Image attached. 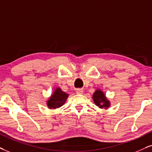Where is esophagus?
Masks as SVG:
<instances>
[{"label": "esophagus", "mask_w": 152, "mask_h": 152, "mask_svg": "<svg viewBox=\"0 0 152 152\" xmlns=\"http://www.w3.org/2000/svg\"><path fill=\"white\" fill-rule=\"evenodd\" d=\"M76 93H77V94H79V95H82V94L83 93V90L81 89V88H78V89H76Z\"/></svg>", "instance_id": "obj_1"}]
</instances>
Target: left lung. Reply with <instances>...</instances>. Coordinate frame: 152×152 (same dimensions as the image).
<instances>
[{"label":"left lung","mask_w":152,"mask_h":152,"mask_svg":"<svg viewBox=\"0 0 152 152\" xmlns=\"http://www.w3.org/2000/svg\"><path fill=\"white\" fill-rule=\"evenodd\" d=\"M93 98L94 100V102L97 106H98L100 108H105L107 109V107H109V102L107 100L106 97L101 90H96L94 93Z\"/></svg>","instance_id":"1"}]
</instances>
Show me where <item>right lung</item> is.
<instances>
[{
	"instance_id": "1",
	"label": "right lung",
	"mask_w": 152,
	"mask_h": 152,
	"mask_svg": "<svg viewBox=\"0 0 152 152\" xmlns=\"http://www.w3.org/2000/svg\"><path fill=\"white\" fill-rule=\"evenodd\" d=\"M68 95L63 92L60 88H57L53 95L48 101V106L50 109H57L62 107L66 100Z\"/></svg>"
}]
</instances>
